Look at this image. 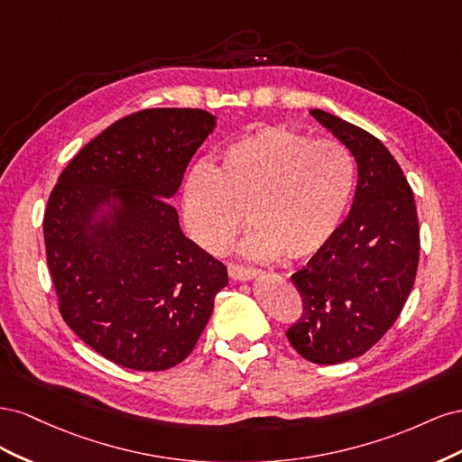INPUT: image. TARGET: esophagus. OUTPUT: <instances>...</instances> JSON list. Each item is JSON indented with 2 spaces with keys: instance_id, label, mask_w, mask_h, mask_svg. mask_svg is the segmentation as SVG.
I'll return each mask as SVG.
<instances>
[{
  "instance_id": "1",
  "label": "esophagus",
  "mask_w": 462,
  "mask_h": 462,
  "mask_svg": "<svg viewBox=\"0 0 462 462\" xmlns=\"http://www.w3.org/2000/svg\"><path fill=\"white\" fill-rule=\"evenodd\" d=\"M227 272H229V277L233 279V282H248V279L258 275V270L243 268V265H233V263L227 265Z\"/></svg>"
}]
</instances>
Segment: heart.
<instances>
[{
	"instance_id": "b5f03b06",
	"label": "heart",
	"mask_w": 462,
	"mask_h": 462,
	"mask_svg": "<svg viewBox=\"0 0 462 462\" xmlns=\"http://www.w3.org/2000/svg\"><path fill=\"white\" fill-rule=\"evenodd\" d=\"M355 190L351 153L287 127H263L221 150L212 170L199 165L183 187L190 239L221 254L246 209L256 227L241 245L250 260H306L339 231Z\"/></svg>"
}]
</instances>
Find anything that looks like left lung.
I'll list each match as a JSON object with an SVG mask.
<instances>
[{
    "mask_svg": "<svg viewBox=\"0 0 462 462\" xmlns=\"http://www.w3.org/2000/svg\"><path fill=\"white\" fill-rule=\"evenodd\" d=\"M310 114L351 150L358 183L331 243L291 275L302 316L285 335L302 358L339 365L365 355L395 324L414 285L420 231L412 189L389 150L337 116Z\"/></svg>",
    "mask_w": 462,
    "mask_h": 462,
    "instance_id": "left-lung-1",
    "label": "left lung"
}]
</instances>
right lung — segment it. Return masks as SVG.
<instances>
[{
  "label": "right lung",
  "mask_w": 462,
  "mask_h": 462,
  "mask_svg": "<svg viewBox=\"0 0 462 462\" xmlns=\"http://www.w3.org/2000/svg\"><path fill=\"white\" fill-rule=\"evenodd\" d=\"M216 117L153 107L116 121L69 162L44 214L60 312L104 358L141 372L183 362L227 268L183 235L167 202Z\"/></svg>",
  "instance_id": "right-lung-1"
}]
</instances>
